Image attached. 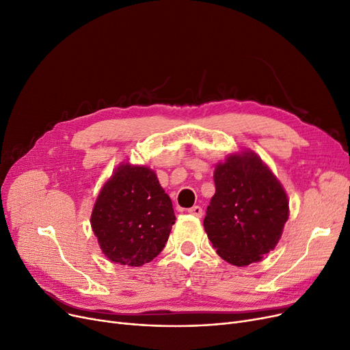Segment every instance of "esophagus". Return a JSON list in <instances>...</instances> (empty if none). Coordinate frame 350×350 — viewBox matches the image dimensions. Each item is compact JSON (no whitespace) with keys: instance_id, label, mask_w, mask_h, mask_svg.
Instances as JSON below:
<instances>
[{"instance_id":"obj_1","label":"esophagus","mask_w":350,"mask_h":350,"mask_svg":"<svg viewBox=\"0 0 350 350\" xmlns=\"http://www.w3.org/2000/svg\"><path fill=\"white\" fill-rule=\"evenodd\" d=\"M190 215H193V216H196V217H202L203 216V208L200 207V206H193L191 208H189L187 210Z\"/></svg>"}]
</instances>
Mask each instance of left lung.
Listing matches in <instances>:
<instances>
[{
    "label": "left lung",
    "instance_id": "left-lung-1",
    "mask_svg": "<svg viewBox=\"0 0 350 350\" xmlns=\"http://www.w3.org/2000/svg\"><path fill=\"white\" fill-rule=\"evenodd\" d=\"M213 178L216 193L203 223L213 247L239 267L260 262L276 247L288 219L280 181L253 151L230 154Z\"/></svg>",
    "mask_w": 350,
    "mask_h": 350
}]
</instances>
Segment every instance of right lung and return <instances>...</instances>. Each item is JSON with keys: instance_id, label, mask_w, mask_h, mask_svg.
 Returning <instances> with one entry per match:
<instances>
[{"instance_id": "add662e5", "label": "right lung", "mask_w": 350, "mask_h": 350, "mask_svg": "<svg viewBox=\"0 0 350 350\" xmlns=\"http://www.w3.org/2000/svg\"><path fill=\"white\" fill-rule=\"evenodd\" d=\"M176 216L156 173L120 164L97 197L91 229L107 259L139 267L163 250Z\"/></svg>"}]
</instances>
